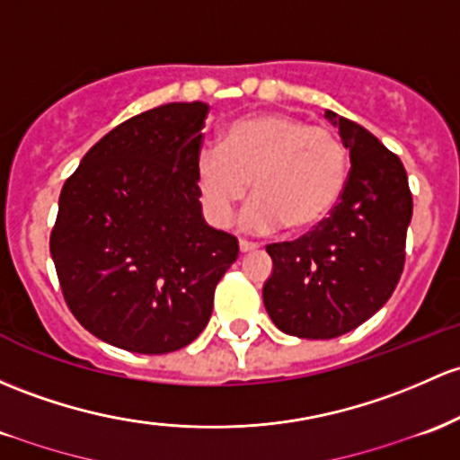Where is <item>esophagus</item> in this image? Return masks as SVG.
<instances>
[{"mask_svg":"<svg viewBox=\"0 0 460 460\" xmlns=\"http://www.w3.org/2000/svg\"><path fill=\"white\" fill-rule=\"evenodd\" d=\"M253 251H257V244H255V242L240 240V253H253Z\"/></svg>","mask_w":460,"mask_h":460,"instance_id":"obj_1","label":"esophagus"}]
</instances>
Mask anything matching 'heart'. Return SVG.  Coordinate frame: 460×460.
<instances>
[{
    "instance_id": "heart-1",
    "label": "heart",
    "mask_w": 460,
    "mask_h": 460,
    "mask_svg": "<svg viewBox=\"0 0 460 460\" xmlns=\"http://www.w3.org/2000/svg\"><path fill=\"white\" fill-rule=\"evenodd\" d=\"M349 150L327 126L290 113H260L226 126L220 148L207 146L196 161V183L214 225H226L235 205L246 231H310L330 218L349 179Z\"/></svg>"
}]
</instances>
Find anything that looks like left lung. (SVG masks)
<instances>
[{"label": "left lung", "mask_w": 460, "mask_h": 460, "mask_svg": "<svg viewBox=\"0 0 460 460\" xmlns=\"http://www.w3.org/2000/svg\"><path fill=\"white\" fill-rule=\"evenodd\" d=\"M349 150L341 203L310 234L269 244L264 305L284 334L336 338L391 299L406 260L412 196L400 156L351 119L325 111Z\"/></svg>", "instance_id": "1"}]
</instances>
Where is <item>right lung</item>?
<instances>
[{"label": "right lung", "instance_id": "1", "mask_svg": "<svg viewBox=\"0 0 460 460\" xmlns=\"http://www.w3.org/2000/svg\"><path fill=\"white\" fill-rule=\"evenodd\" d=\"M205 102H170L104 135L65 181L49 253L84 330L133 353H170L209 323L238 240L203 218L196 161Z\"/></svg>", "mask_w": 460, "mask_h": 460}]
</instances>
